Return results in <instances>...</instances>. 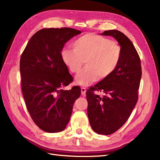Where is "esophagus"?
I'll use <instances>...</instances> for the list:
<instances>
[{
    "label": "esophagus",
    "mask_w": 160,
    "mask_h": 160,
    "mask_svg": "<svg viewBox=\"0 0 160 160\" xmlns=\"http://www.w3.org/2000/svg\"><path fill=\"white\" fill-rule=\"evenodd\" d=\"M85 93H86V88L82 87V88H81V94H82V95H85Z\"/></svg>",
    "instance_id": "obj_1"
}]
</instances>
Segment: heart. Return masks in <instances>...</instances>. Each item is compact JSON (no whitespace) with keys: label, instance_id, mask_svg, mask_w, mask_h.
I'll return each instance as SVG.
<instances>
[{"label":"heart","instance_id":"obj_1","mask_svg":"<svg viewBox=\"0 0 160 160\" xmlns=\"http://www.w3.org/2000/svg\"><path fill=\"white\" fill-rule=\"evenodd\" d=\"M72 48L61 51V60L72 73H78L85 61V68L75 78L77 83L82 86L110 76L118 67L122 55L118 42L94 33L78 38Z\"/></svg>","mask_w":160,"mask_h":160}]
</instances>
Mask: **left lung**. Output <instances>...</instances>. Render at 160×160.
I'll use <instances>...</instances> for the list:
<instances>
[{
	"mask_svg": "<svg viewBox=\"0 0 160 160\" xmlns=\"http://www.w3.org/2000/svg\"><path fill=\"white\" fill-rule=\"evenodd\" d=\"M117 40L122 50L118 67L113 73L86 92L90 126L100 135H110L121 128L131 116L138 99L142 76L140 56L133 44L118 30L104 31ZM101 91L104 96L95 93Z\"/></svg>",
	"mask_w": 160,
	"mask_h": 160,
	"instance_id": "1",
	"label": "left lung"
}]
</instances>
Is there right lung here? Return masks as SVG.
<instances>
[{
	"label": "right lung",
	"instance_id": "obj_1",
	"mask_svg": "<svg viewBox=\"0 0 160 160\" xmlns=\"http://www.w3.org/2000/svg\"><path fill=\"white\" fill-rule=\"evenodd\" d=\"M80 33L68 28L40 29L21 55V88L27 109L35 124L45 132L66 128L74 102L81 94L78 86L63 89L73 78L61 57L64 44Z\"/></svg>",
	"mask_w": 160,
	"mask_h": 160
}]
</instances>
